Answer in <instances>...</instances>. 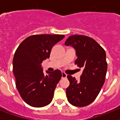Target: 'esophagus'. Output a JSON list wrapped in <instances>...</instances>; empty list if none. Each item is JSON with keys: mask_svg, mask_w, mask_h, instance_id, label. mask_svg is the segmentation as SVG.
<instances>
[{"mask_svg": "<svg viewBox=\"0 0 120 120\" xmlns=\"http://www.w3.org/2000/svg\"><path fill=\"white\" fill-rule=\"evenodd\" d=\"M67 77V75L65 73H64V72H62V77L64 79V78H66V77Z\"/></svg>", "mask_w": 120, "mask_h": 120, "instance_id": "1", "label": "esophagus"}]
</instances>
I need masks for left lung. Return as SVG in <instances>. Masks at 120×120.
<instances>
[{"label":"left lung","instance_id":"left-lung-1","mask_svg":"<svg viewBox=\"0 0 120 120\" xmlns=\"http://www.w3.org/2000/svg\"><path fill=\"white\" fill-rule=\"evenodd\" d=\"M65 45L72 46L77 56L75 64L83 68L80 80L67 75L69 86L66 89L68 102L83 107L93 102L103 85L107 71L105 51L94 39L81 35H73Z\"/></svg>","mask_w":120,"mask_h":120}]
</instances>
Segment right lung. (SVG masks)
<instances>
[{"label":"right lung","mask_w":120,"mask_h":120,"mask_svg":"<svg viewBox=\"0 0 120 120\" xmlns=\"http://www.w3.org/2000/svg\"><path fill=\"white\" fill-rule=\"evenodd\" d=\"M64 37V35H34L25 38L16 50L13 58L15 85L30 106L40 108L52 101L62 72L55 70L45 75L41 63L50 57L52 47Z\"/></svg>","instance_id":"obj_1"}]
</instances>
